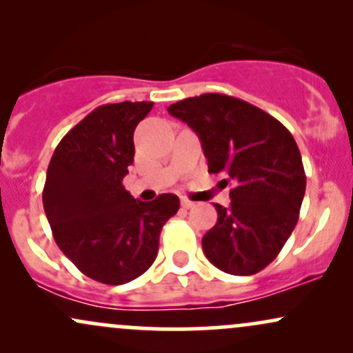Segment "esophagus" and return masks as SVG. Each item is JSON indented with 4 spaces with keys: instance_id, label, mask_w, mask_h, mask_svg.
Instances as JSON below:
<instances>
[{
    "instance_id": "1",
    "label": "esophagus",
    "mask_w": 353,
    "mask_h": 353,
    "mask_svg": "<svg viewBox=\"0 0 353 353\" xmlns=\"http://www.w3.org/2000/svg\"><path fill=\"white\" fill-rule=\"evenodd\" d=\"M181 205H182V208H184V209H192L194 205H196V202L185 199V197H184V199H181Z\"/></svg>"
}]
</instances>
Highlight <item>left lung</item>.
I'll use <instances>...</instances> for the list:
<instances>
[{
	"label": "left lung",
	"instance_id": "obj_1",
	"mask_svg": "<svg viewBox=\"0 0 353 353\" xmlns=\"http://www.w3.org/2000/svg\"><path fill=\"white\" fill-rule=\"evenodd\" d=\"M168 111L199 136L209 172L234 182L230 205L216 204V225L202 237L205 257L222 272H261L299 221L305 172L297 143L275 117L232 96L209 92Z\"/></svg>",
	"mask_w": 353,
	"mask_h": 353
}]
</instances>
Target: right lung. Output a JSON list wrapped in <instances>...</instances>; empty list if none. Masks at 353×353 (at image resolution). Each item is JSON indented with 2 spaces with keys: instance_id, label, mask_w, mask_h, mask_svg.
Returning a JSON list of instances; mask_svg holds the SVG:
<instances>
[{
  "instance_id": "add662e5",
  "label": "right lung",
  "mask_w": 353,
  "mask_h": 353,
  "mask_svg": "<svg viewBox=\"0 0 353 353\" xmlns=\"http://www.w3.org/2000/svg\"><path fill=\"white\" fill-rule=\"evenodd\" d=\"M152 103L104 104L61 139L48 165L43 205L63 254L92 281H134L156 261L179 197L134 199L123 179L134 163V129Z\"/></svg>"
}]
</instances>
